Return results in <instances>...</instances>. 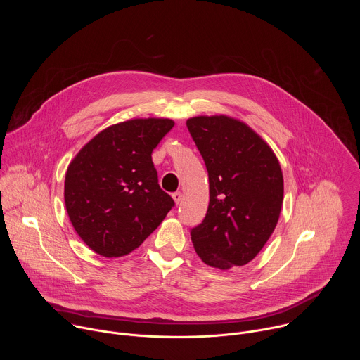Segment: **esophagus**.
Instances as JSON below:
<instances>
[{
  "label": "esophagus",
  "instance_id": "obj_1",
  "mask_svg": "<svg viewBox=\"0 0 360 360\" xmlns=\"http://www.w3.org/2000/svg\"><path fill=\"white\" fill-rule=\"evenodd\" d=\"M172 199H174V202L178 205V203L182 200V193H181V192H175V193H172Z\"/></svg>",
  "mask_w": 360,
  "mask_h": 360
}]
</instances>
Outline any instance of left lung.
Wrapping results in <instances>:
<instances>
[{"instance_id":"left-lung-1","label":"left lung","mask_w":360,"mask_h":360,"mask_svg":"<svg viewBox=\"0 0 360 360\" xmlns=\"http://www.w3.org/2000/svg\"><path fill=\"white\" fill-rule=\"evenodd\" d=\"M186 127L210 175V207L191 239L203 264L229 271L249 264L274 233L283 175L269 143L229 115H199Z\"/></svg>"}]
</instances>
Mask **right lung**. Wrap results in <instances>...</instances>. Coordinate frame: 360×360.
Returning <instances> with one entry per match:
<instances>
[{"label": "right lung", "mask_w": 360, "mask_h": 360, "mask_svg": "<svg viewBox=\"0 0 360 360\" xmlns=\"http://www.w3.org/2000/svg\"><path fill=\"white\" fill-rule=\"evenodd\" d=\"M169 118H134L85 143L68 165L64 199L70 221L95 253L135 250L174 207L160 188L152 150L174 128Z\"/></svg>", "instance_id": "right-lung-1"}]
</instances>
